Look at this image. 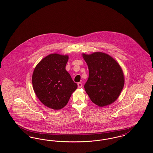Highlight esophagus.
<instances>
[{
  "instance_id": "obj_1",
  "label": "esophagus",
  "mask_w": 153,
  "mask_h": 153,
  "mask_svg": "<svg viewBox=\"0 0 153 153\" xmlns=\"http://www.w3.org/2000/svg\"><path fill=\"white\" fill-rule=\"evenodd\" d=\"M77 85H78V88H81L82 87V84L81 82H78V83H77Z\"/></svg>"
}]
</instances>
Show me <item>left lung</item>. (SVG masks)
<instances>
[{"label":"left lung","mask_w":153,"mask_h":153,"mask_svg":"<svg viewBox=\"0 0 153 153\" xmlns=\"http://www.w3.org/2000/svg\"><path fill=\"white\" fill-rule=\"evenodd\" d=\"M82 55L89 69L84 88L91 101L100 107L115 102L124 84L123 72L120 65L102 52Z\"/></svg>","instance_id":"obj_1"}]
</instances>
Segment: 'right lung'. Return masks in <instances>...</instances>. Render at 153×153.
Segmentation results:
<instances>
[{
  "instance_id": "obj_1",
  "label": "right lung",
  "mask_w": 153,
  "mask_h": 153,
  "mask_svg": "<svg viewBox=\"0 0 153 153\" xmlns=\"http://www.w3.org/2000/svg\"><path fill=\"white\" fill-rule=\"evenodd\" d=\"M68 55L51 54L36 65L32 76L33 87L38 99L54 110L64 108L77 84L65 69Z\"/></svg>"
}]
</instances>
